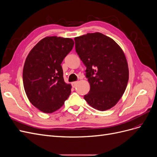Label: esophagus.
<instances>
[{
  "mask_svg": "<svg viewBox=\"0 0 157 157\" xmlns=\"http://www.w3.org/2000/svg\"><path fill=\"white\" fill-rule=\"evenodd\" d=\"M78 84V82L77 81H76V82H72V86H73V87H75L76 86H77V84Z\"/></svg>",
  "mask_w": 157,
  "mask_h": 157,
  "instance_id": "obj_1",
  "label": "esophagus"
}]
</instances>
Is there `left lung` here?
Wrapping results in <instances>:
<instances>
[{
  "label": "left lung",
  "mask_w": 157,
  "mask_h": 157,
  "mask_svg": "<svg viewBox=\"0 0 157 157\" xmlns=\"http://www.w3.org/2000/svg\"><path fill=\"white\" fill-rule=\"evenodd\" d=\"M75 41L90 86L84 98L94 109L108 110L119 101L127 86L129 70L124 52L111 38L98 32L75 37Z\"/></svg>",
  "instance_id": "1"
}]
</instances>
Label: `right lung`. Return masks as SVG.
Returning <instances> with one entry per match:
<instances>
[{"label":"right lung","instance_id":"right-lung-1","mask_svg":"<svg viewBox=\"0 0 157 157\" xmlns=\"http://www.w3.org/2000/svg\"><path fill=\"white\" fill-rule=\"evenodd\" d=\"M69 38L47 36L40 40L28 54L23 70V82L27 96L35 107L45 113L63 105L71 92L65 83L61 63L73 49Z\"/></svg>","mask_w":157,"mask_h":157}]
</instances>
